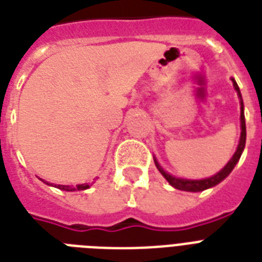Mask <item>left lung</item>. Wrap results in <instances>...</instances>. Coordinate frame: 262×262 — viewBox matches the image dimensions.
Segmentation results:
<instances>
[{
    "label": "left lung",
    "mask_w": 262,
    "mask_h": 262,
    "mask_svg": "<svg viewBox=\"0 0 262 262\" xmlns=\"http://www.w3.org/2000/svg\"><path fill=\"white\" fill-rule=\"evenodd\" d=\"M232 84H234V88L236 90L238 95H239L241 98V140L239 144H238V148H236L235 154L231 158V160L228 162L226 166H224L223 170H220L217 174H215L211 178H205V179H200V181H191V179H182V178H175L172 175L167 174V172L164 171L163 168L160 167L158 162L155 160V164L158 170L162 172L164 178L167 179L168 183L174 186L175 189H178V190H185V191H203L205 189H209V187L215 186L217 183H220L223 181L226 177H227L230 172L232 171V168L235 167V164L238 163V160H239L241 155H242V151H244L245 148V143H246V125H245V114H244V102H242V96H241V91L239 87H238V84L235 83V80L232 79Z\"/></svg>",
    "instance_id": "1"
}]
</instances>
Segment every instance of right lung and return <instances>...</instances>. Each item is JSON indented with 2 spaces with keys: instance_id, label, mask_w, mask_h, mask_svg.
<instances>
[{
  "instance_id": "1",
  "label": "right lung",
  "mask_w": 262,
  "mask_h": 262,
  "mask_svg": "<svg viewBox=\"0 0 262 262\" xmlns=\"http://www.w3.org/2000/svg\"><path fill=\"white\" fill-rule=\"evenodd\" d=\"M58 189L61 190H67V191H75V190H85L90 187V183H83V185H77L76 187L73 186H65V185H58Z\"/></svg>"
}]
</instances>
